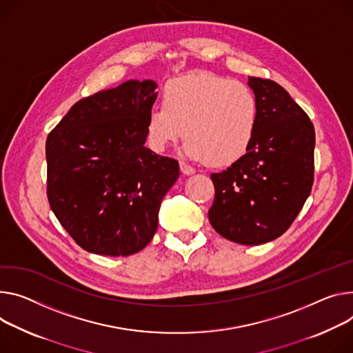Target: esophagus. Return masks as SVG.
I'll use <instances>...</instances> for the list:
<instances>
[{"instance_id":"obj_1","label":"esophagus","mask_w":353,"mask_h":353,"mask_svg":"<svg viewBox=\"0 0 353 353\" xmlns=\"http://www.w3.org/2000/svg\"><path fill=\"white\" fill-rule=\"evenodd\" d=\"M180 169H181V172H183L184 174H187V176L196 173V169H194L193 166H190L187 162H184V160H181V162H180Z\"/></svg>"}]
</instances>
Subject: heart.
<instances>
[{"instance_id": "obj_1", "label": "heart", "mask_w": 353, "mask_h": 353, "mask_svg": "<svg viewBox=\"0 0 353 353\" xmlns=\"http://www.w3.org/2000/svg\"><path fill=\"white\" fill-rule=\"evenodd\" d=\"M259 101L253 90L208 72L170 81L163 105L153 107L146 119L153 149L165 150L184 137L187 156L228 166L252 145L259 125Z\"/></svg>"}]
</instances>
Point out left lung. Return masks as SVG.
Here are the masks:
<instances>
[{"instance_id":"8db88e82","label":"left lung","mask_w":353,"mask_h":353,"mask_svg":"<svg viewBox=\"0 0 353 353\" xmlns=\"http://www.w3.org/2000/svg\"><path fill=\"white\" fill-rule=\"evenodd\" d=\"M259 101V125L248 152L227 170L212 173V228L241 245H261L283 235L311 193L314 125L273 80L249 77Z\"/></svg>"}]
</instances>
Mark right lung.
Listing matches in <instances>:
<instances>
[{
	"mask_svg": "<svg viewBox=\"0 0 353 353\" xmlns=\"http://www.w3.org/2000/svg\"><path fill=\"white\" fill-rule=\"evenodd\" d=\"M153 80H130L77 101L46 139L48 200L87 252L130 256L157 230L179 162L145 146Z\"/></svg>",
	"mask_w": 353,
	"mask_h": 353,
	"instance_id": "1",
	"label": "right lung"
}]
</instances>
